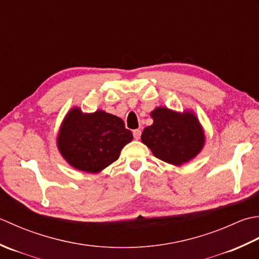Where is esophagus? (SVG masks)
<instances>
[{
	"label": "esophagus",
	"instance_id": "esophagus-1",
	"mask_svg": "<svg viewBox=\"0 0 259 259\" xmlns=\"http://www.w3.org/2000/svg\"><path fill=\"white\" fill-rule=\"evenodd\" d=\"M141 134H142L141 130H134V131H133V135H134V139H135V140H140Z\"/></svg>",
	"mask_w": 259,
	"mask_h": 259
}]
</instances>
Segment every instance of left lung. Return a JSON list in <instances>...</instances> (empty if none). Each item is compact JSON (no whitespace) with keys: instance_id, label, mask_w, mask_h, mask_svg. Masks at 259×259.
<instances>
[{"instance_id":"8db88e82","label":"left lung","mask_w":259,"mask_h":259,"mask_svg":"<svg viewBox=\"0 0 259 259\" xmlns=\"http://www.w3.org/2000/svg\"><path fill=\"white\" fill-rule=\"evenodd\" d=\"M153 124L142 133L141 140L157 159L173 165H182L202 151L205 135L192 110L176 112L156 107L151 112Z\"/></svg>"}]
</instances>
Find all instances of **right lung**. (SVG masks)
<instances>
[{
  "instance_id": "obj_1",
  "label": "right lung",
  "mask_w": 259,
  "mask_h": 259,
  "mask_svg": "<svg viewBox=\"0 0 259 259\" xmlns=\"http://www.w3.org/2000/svg\"><path fill=\"white\" fill-rule=\"evenodd\" d=\"M133 134L122 118L105 110L83 113L75 106L65 116L57 135V146L70 166L99 173L119 157Z\"/></svg>"
}]
</instances>
